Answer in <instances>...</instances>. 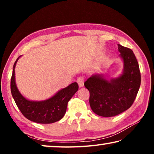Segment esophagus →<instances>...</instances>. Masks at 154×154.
I'll list each match as a JSON object with an SVG mask.
<instances>
[{"label": "esophagus", "mask_w": 154, "mask_h": 154, "mask_svg": "<svg viewBox=\"0 0 154 154\" xmlns=\"http://www.w3.org/2000/svg\"><path fill=\"white\" fill-rule=\"evenodd\" d=\"M77 83L79 84V87L82 88L84 86V79L83 77H79V79H77Z\"/></svg>", "instance_id": "obj_1"}]
</instances>
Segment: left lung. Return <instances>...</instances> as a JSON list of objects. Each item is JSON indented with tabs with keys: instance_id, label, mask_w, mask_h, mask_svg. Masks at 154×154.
Segmentation results:
<instances>
[{
	"instance_id": "obj_1",
	"label": "left lung",
	"mask_w": 154,
	"mask_h": 154,
	"mask_svg": "<svg viewBox=\"0 0 154 154\" xmlns=\"http://www.w3.org/2000/svg\"><path fill=\"white\" fill-rule=\"evenodd\" d=\"M123 71L109 79L103 73H94L85 82L90 92V105L97 115L111 117L119 115L133 104L141 83L137 60L129 48L119 44Z\"/></svg>"
}]
</instances>
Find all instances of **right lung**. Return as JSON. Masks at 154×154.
Segmentation results:
<instances>
[{"mask_svg":"<svg viewBox=\"0 0 154 154\" xmlns=\"http://www.w3.org/2000/svg\"><path fill=\"white\" fill-rule=\"evenodd\" d=\"M21 57L17 59L14 64L10 84L12 97L17 106L27 119L35 123L48 124L60 121L66 113L68 102L79 90L78 83L74 82L70 84L46 100H29L21 94L16 84L14 69Z\"/></svg>","mask_w":154,"mask_h":154,"instance_id":"obj_1","label":"right lung"}]
</instances>
